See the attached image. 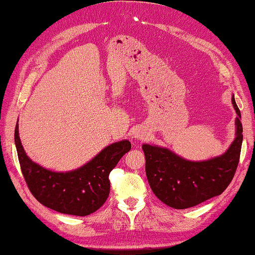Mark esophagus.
<instances>
[{"mask_svg":"<svg viewBox=\"0 0 255 255\" xmlns=\"http://www.w3.org/2000/svg\"><path fill=\"white\" fill-rule=\"evenodd\" d=\"M133 135H134V137H136V138H143L144 137V134H143L142 131H140V129H135V131H134V133H133Z\"/></svg>","mask_w":255,"mask_h":255,"instance_id":"obj_1","label":"esophagus"}]
</instances>
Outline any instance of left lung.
Listing matches in <instances>:
<instances>
[{
  "mask_svg": "<svg viewBox=\"0 0 255 255\" xmlns=\"http://www.w3.org/2000/svg\"><path fill=\"white\" fill-rule=\"evenodd\" d=\"M237 111V136L229 150L208 161L192 162L164 147L143 144L146 177L153 193L173 209L192 208L220 195L231 183L241 154L243 128L241 112L232 97Z\"/></svg>",
  "mask_w": 255,
  "mask_h": 255,
  "instance_id": "1",
  "label": "left lung"
}]
</instances>
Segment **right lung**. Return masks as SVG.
I'll use <instances>...</instances> for the list:
<instances>
[{"label": "right lung", "mask_w": 255, "mask_h": 255, "mask_svg": "<svg viewBox=\"0 0 255 255\" xmlns=\"http://www.w3.org/2000/svg\"><path fill=\"white\" fill-rule=\"evenodd\" d=\"M14 141L22 174L33 196L46 208L78 217L93 213L104 204L110 194V172L131 150L128 140L120 141L105 147L78 170L53 172L28 158L18 136L17 123Z\"/></svg>", "instance_id": "obj_1"}]
</instances>
